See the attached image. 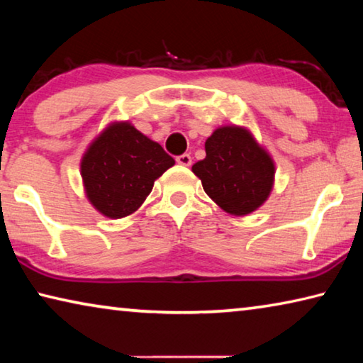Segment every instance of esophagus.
<instances>
[{
  "label": "esophagus",
  "mask_w": 363,
  "mask_h": 363,
  "mask_svg": "<svg viewBox=\"0 0 363 363\" xmlns=\"http://www.w3.org/2000/svg\"><path fill=\"white\" fill-rule=\"evenodd\" d=\"M176 162L181 164V167H190L192 164V157L189 155V153H182V155L176 157Z\"/></svg>",
  "instance_id": "obj_1"
}]
</instances>
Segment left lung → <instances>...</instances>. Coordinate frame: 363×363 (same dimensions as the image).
<instances>
[{
  "mask_svg": "<svg viewBox=\"0 0 363 363\" xmlns=\"http://www.w3.org/2000/svg\"><path fill=\"white\" fill-rule=\"evenodd\" d=\"M205 152L192 171L220 210L247 216L264 205L274 187L275 163L247 128H218L206 139Z\"/></svg>",
  "mask_w": 363,
  "mask_h": 363,
  "instance_id": "8db88e82",
  "label": "left lung"
}]
</instances>
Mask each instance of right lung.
Masks as SVG:
<instances>
[{"label": "right lung", "instance_id": "right-lung-1", "mask_svg": "<svg viewBox=\"0 0 363 363\" xmlns=\"http://www.w3.org/2000/svg\"><path fill=\"white\" fill-rule=\"evenodd\" d=\"M173 164V157L130 121H113L86 149L79 169L89 203L120 219L139 210L153 182Z\"/></svg>", "mask_w": 363, "mask_h": 363}]
</instances>
